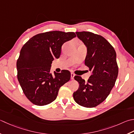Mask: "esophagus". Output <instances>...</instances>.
<instances>
[{"label": "esophagus", "mask_w": 134, "mask_h": 134, "mask_svg": "<svg viewBox=\"0 0 134 134\" xmlns=\"http://www.w3.org/2000/svg\"><path fill=\"white\" fill-rule=\"evenodd\" d=\"M74 76H75V74H74V73H71V80L74 79Z\"/></svg>", "instance_id": "34e87169"}]
</instances>
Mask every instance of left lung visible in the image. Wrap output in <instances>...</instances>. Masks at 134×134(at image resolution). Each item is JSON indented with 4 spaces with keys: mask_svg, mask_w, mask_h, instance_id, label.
Masks as SVG:
<instances>
[{
    "mask_svg": "<svg viewBox=\"0 0 134 134\" xmlns=\"http://www.w3.org/2000/svg\"><path fill=\"white\" fill-rule=\"evenodd\" d=\"M75 33L86 47L85 64L92 73L87 82L75 76L80 85L73 98L80 106L95 107L105 100L114 86L119 72L116 53L103 36L85 31Z\"/></svg>",
    "mask_w": 134,
    "mask_h": 134,
    "instance_id": "obj_1",
    "label": "left lung"
}]
</instances>
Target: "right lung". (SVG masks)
<instances>
[{"label": "right lung", "instance_id": "obj_1", "mask_svg": "<svg viewBox=\"0 0 134 134\" xmlns=\"http://www.w3.org/2000/svg\"><path fill=\"white\" fill-rule=\"evenodd\" d=\"M76 37L74 32L49 31L34 36L21 49L17 62V78L24 93L35 105L56 99L60 88L70 80L68 70L51 72L52 61L59 59L62 46Z\"/></svg>", "mask_w": 134, "mask_h": 134}]
</instances>
